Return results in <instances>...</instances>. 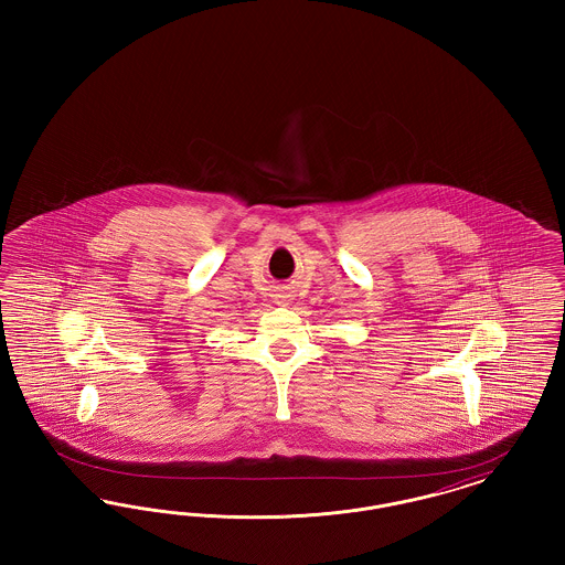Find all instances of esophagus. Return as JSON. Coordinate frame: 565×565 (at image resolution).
Here are the masks:
<instances>
[{
  "mask_svg": "<svg viewBox=\"0 0 565 565\" xmlns=\"http://www.w3.org/2000/svg\"><path fill=\"white\" fill-rule=\"evenodd\" d=\"M292 300V292L288 288H281L277 295H275V302L277 305H288Z\"/></svg>",
  "mask_w": 565,
  "mask_h": 565,
  "instance_id": "obj_1",
  "label": "esophagus"
}]
</instances>
